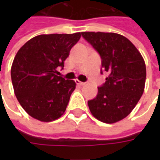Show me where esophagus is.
<instances>
[{"mask_svg": "<svg viewBox=\"0 0 160 160\" xmlns=\"http://www.w3.org/2000/svg\"><path fill=\"white\" fill-rule=\"evenodd\" d=\"M75 83H76L78 85H80V86H83V85H85V83L81 82V81H80L79 80H75Z\"/></svg>", "mask_w": 160, "mask_h": 160, "instance_id": "1", "label": "esophagus"}]
</instances>
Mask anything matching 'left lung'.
<instances>
[{
    "mask_svg": "<svg viewBox=\"0 0 160 160\" xmlns=\"http://www.w3.org/2000/svg\"><path fill=\"white\" fill-rule=\"evenodd\" d=\"M81 35L99 52L102 70L108 73L97 96L88 101L90 110L100 121L116 123L131 113L144 93V58L129 39L119 34L85 31Z\"/></svg>",
    "mask_w": 160,
    "mask_h": 160,
    "instance_id": "left-lung-1",
    "label": "left lung"
}]
</instances>
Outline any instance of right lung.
Here are the masks:
<instances>
[{
	"label": "right lung",
	"mask_w": 160,
	"mask_h": 160,
	"mask_svg": "<svg viewBox=\"0 0 160 160\" xmlns=\"http://www.w3.org/2000/svg\"><path fill=\"white\" fill-rule=\"evenodd\" d=\"M80 36V32L39 35L17 51L11 69L14 92L34 119L51 122L65 113L76 84L55 74Z\"/></svg>",
	"instance_id": "right-lung-1"
}]
</instances>
